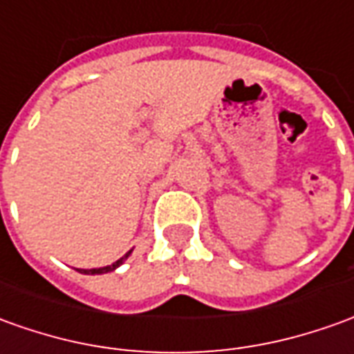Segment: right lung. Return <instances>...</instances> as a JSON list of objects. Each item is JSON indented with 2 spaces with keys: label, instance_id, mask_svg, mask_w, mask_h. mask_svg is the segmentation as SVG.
<instances>
[{
  "label": "right lung",
  "instance_id": "add662e5",
  "mask_svg": "<svg viewBox=\"0 0 354 354\" xmlns=\"http://www.w3.org/2000/svg\"><path fill=\"white\" fill-rule=\"evenodd\" d=\"M129 254H131V250H129V252H127V254L123 256V258H119L117 262H113V264H111V266H106V268H96V270H80V272H82V274H90V275H94V274H107V272H113L115 268H119V266L125 262L127 258H129Z\"/></svg>",
  "mask_w": 354,
  "mask_h": 354
}]
</instances>
